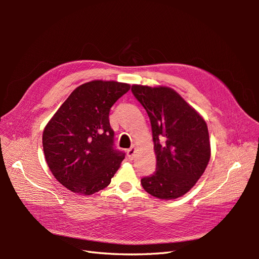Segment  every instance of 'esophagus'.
Here are the masks:
<instances>
[{
  "instance_id": "obj_1",
  "label": "esophagus",
  "mask_w": 259,
  "mask_h": 259,
  "mask_svg": "<svg viewBox=\"0 0 259 259\" xmlns=\"http://www.w3.org/2000/svg\"><path fill=\"white\" fill-rule=\"evenodd\" d=\"M135 152H136V148H135V147H132V148H130L128 150L126 151V153H127V158H128L130 160H132L133 158H134Z\"/></svg>"
}]
</instances>
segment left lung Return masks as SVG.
Wrapping results in <instances>:
<instances>
[{
	"label": "left lung",
	"instance_id": "left-lung-1",
	"mask_svg": "<svg viewBox=\"0 0 259 259\" xmlns=\"http://www.w3.org/2000/svg\"><path fill=\"white\" fill-rule=\"evenodd\" d=\"M132 93L150 119L156 155V170L143 177L140 183L155 198L182 197L198 182L208 164L207 125L171 89L133 85Z\"/></svg>",
	"mask_w": 259,
	"mask_h": 259
}]
</instances>
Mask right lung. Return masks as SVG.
Masks as SVG:
<instances>
[{
	"instance_id": "add662e5",
	"label": "right lung",
	"mask_w": 259,
	"mask_h": 259,
	"mask_svg": "<svg viewBox=\"0 0 259 259\" xmlns=\"http://www.w3.org/2000/svg\"><path fill=\"white\" fill-rule=\"evenodd\" d=\"M131 89L114 81H92L76 88L43 132L46 163L58 182L90 195L111 182L125 158L114 147L109 112Z\"/></svg>"
}]
</instances>
